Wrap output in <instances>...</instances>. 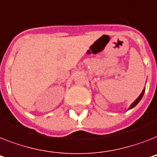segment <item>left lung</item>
<instances>
[{"label":"left lung","mask_w":157,"mask_h":157,"mask_svg":"<svg viewBox=\"0 0 157 157\" xmlns=\"http://www.w3.org/2000/svg\"><path fill=\"white\" fill-rule=\"evenodd\" d=\"M144 92H145V88H144V90H143V91H142V93H141V94H140V96H139L138 98H136V100L135 101H134L133 103H132V105H130L129 109H132V108L135 107V106H136V105H137V104H138V103L140 102V100H141V99H142L143 96H144Z\"/></svg>","instance_id":"8db88e82"}]
</instances>
